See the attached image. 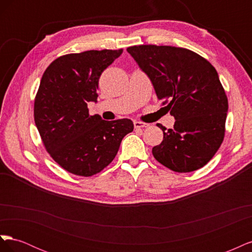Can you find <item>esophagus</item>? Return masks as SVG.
Returning a JSON list of instances; mask_svg holds the SVG:
<instances>
[{"instance_id":"esophagus-1","label":"esophagus","mask_w":252,"mask_h":252,"mask_svg":"<svg viewBox=\"0 0 252 252\" xmlns=\"http://www.w3.org/2000/svg\"><path fill=\"white\" fill-rule=\"evenodd\" d=\"M133 125H134V128H136V129L148 127V124H146V123H143V122H138V121H135L134 123H133Z\"/></svg>"}]
</instances>
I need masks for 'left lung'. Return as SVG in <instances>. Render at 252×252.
<instances>
[{
	"instance_id": "8db88e82",
	"label": "left lung",
	"mask_w": 252,
	"mask_h": 252,
	"mask_svg": "<svg viewBox=\"0 0 252 252\" xmlns=\"http://www.w3.org/2000/svg\"><path fill=\"white\" fill-rule=\"evenodd\" d=\"M127 51L148 75L158 100L175 122L152 148L158 162L175 172L202 168L224 140L228 100L207 60L181 47L139 45Z\"/></svg>"
}]
</instances>
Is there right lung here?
Wrapping results in <instances>:
<instances>
[{
    "instance_id": "1",
    "label": "right lung",
    "mask_w": 252,
    "mask_h": 252,
    "mask_svg": "<svg viewBox=\"0 0 252 252\" xmlns=\"http://www.w3.org/2000/svg\"><path fill=\"white\" fill-rule=\"evenodd\" d=\"M123 49L88 50L56 59L43 73L34 100V123L45 148L68 172L91 177L116 158L124 136L133 130L129 119L105 121L90 116L98 79Z\"/></svg>"
}]
</instances>
